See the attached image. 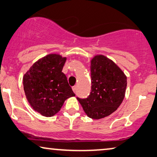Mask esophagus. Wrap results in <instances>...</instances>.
Wrapping results in <instances>:
<instances>
[{
  "mask_svg": "<svg viewBox=\"0 0 157 157\" xmlns=\"http://www.w3.org/2000/svg\"><path fill=\"white\" fill-rule=\"evenodd\" d=\"M72 88V90H73V92H76V86H73Z\"/></svg>",
  "mask_w": 157,
  "mask_h": 157,
  "instance_id": "obj_1",
  "label": "esophagus"
}]
</instances>
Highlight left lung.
<instances>
[{"instance_id": "obj_1", "label": "left lung", "mask_w": 157, "mask_h": 157, "mask_svg": "<svg viewBox=\"0 0 157 157\" xmlns=\"http://www.w3.org/2000/svg\"><path fill=\"white\" fill-rule=\"evenodd\" d=\"M90 95L78 100L89 117L99 120L115 112L124 98L127 76L111 59L102 55L91 59Z\"/></svg>"}]
</instances>
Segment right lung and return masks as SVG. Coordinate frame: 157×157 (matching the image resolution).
<instances>
[{"mask_svg": "<svg viewBox=\"0 0 157 157\" xmlns=\"http://www.w3.org/2000/svg\"><path fill=\"white\" fill-rule=\"evenodd\" d=\"M66 57L49 54L33 65L23 76V87L30 105L45 117L60 110L67 98L75 96L62 72Z\"/></svg>", "mask_w": 157, "mask_h": 157, "instance_id": "1", "label": "right lung"}]
</instances>
